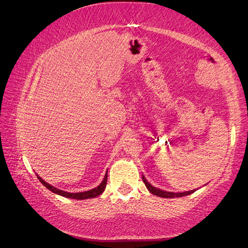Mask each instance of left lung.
Here are the masks:
<instances>
[{
    "label": "left lung",
    "mask_w": 248,
    "mask_h": 248,
    "mask_svg": "<svg viewBox=\"0 0 248 248\" xmlns=\"http://www.w3.org/2000/svg\"><path fill=\"white\" fill-rule=\"evenodd\" d=\"M142 182L145 183V185L147 186V188L149 189V191L151 192L152 194H154V196L160 197V198H166V199H169V198L185 197V196H188V194H191L192 192L196 191V189H194V190H190V191H185V192H178V193L170 192V191H164V190L156 188V187H153L151 184H150V183L147 181L146 178H145L144 176H142Z\"/></svg>",
    "instance_id": "obj_1"
}]
</instances>
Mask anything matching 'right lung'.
Returning <instances> with one entry per match:
<instances>
[{
	"instance_id": "add662e5",
	"label": "right lung",
	"mask_w": 248,
	"mask_h": 248,
	"mask_svg": "<svg viewBox=\"0 0 248 248\" xmlns=\"http://www.w3.org/2000/svg\"><path fill=\"white\" fill-rule=\"evenodd\" d=\"M37 177H38V176H37ZM38 179H39V181L44 186H46L47 189H49L50 191H52L54 193L60 194V196L65 197V198L74 199V200H87V199H92V198L98 197L104 191V189H106V186H107V182H108V172L106 174V176H104L103 181L100 183L99 186H97L96 188H93L91 190H88V191H85V192H78V193H72V192L70 193V192H66V191H63V190H60V189L56 188V187L49 185L46 181H43V180L40 177H38Z\"/></svg>"
}]
</instances>
